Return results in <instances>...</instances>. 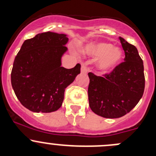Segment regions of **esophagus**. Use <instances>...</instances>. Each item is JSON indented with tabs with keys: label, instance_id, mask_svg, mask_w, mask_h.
<instances>
[{
	"label": "esophagus",
	"instance_id": "34e87169",
	"mask_svg": "<svg viewBox=\"0 0 156 156\" xmlns=\"http://www.w3.org/2000/svg\"><path fill=\"white\" fill-rule=\"evenodd\" d=\"M87 66H86V64H82L81 65V73H84V74H86L87 72Z\"/></svg>",
	"mask_w": 156,
	"mask_h": 156
}]
</instances>
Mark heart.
I'll return each instance as SVG.
<instances>
[{
	"label": "heart",
	"mask_w": 156,
	"mask_h": 156,
	"mask_svg": "<svg viewBox=\"0 0 156 156\" xmlns=\"http://www.w3.org/2000/svg\"><path fill=\"white\" fill-rule=\"evenodd\" d=\"M83 52L98 59L97 69L103 72H108L114 69L123 58L122 49L105 42L88 44L83 49Z\"/></svg>",
	"instance_id": "b5f03b06"
}]
</instances>
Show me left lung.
Instances as JSON below:
<instances>
[{
  "label": "left lung",
  "mask_w": 156,
  "mask_h": 156,
  "mask_svg": "<svg viewBox=\"0 0 156 156\" xmlns=\"http://www.w3.org/2000/svg\"><path fill=\"white\" fill-rule=\"evenodd\" d=\"M125 62L108 75L97 76L89 72V106L106 119H117L131 111L142 98L145 87L144 62L137 49L122 37Z\"/></svg>",
  "instance_id": "obj_1"
}]
</instances>
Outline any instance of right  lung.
Masks as SVG:
<instances>
[{"mask_svg":"<svg viewBox=\"0 0 156 156\" xmlns=\"http://www.w3.org/2000/svg\"><path fill=\"white\" fill-rule=\"evenodd\" d=\"M68 36L48 32L37 34L24 41L14 59L11 84L23 106L34 112H52L59 109L65 90L80 74L81 65L61 66L67 51Z\"/></svg>","mask_w":156,"mask_h":156,"instance_id":"obj_1","label":"right lung"}]
</instances>
